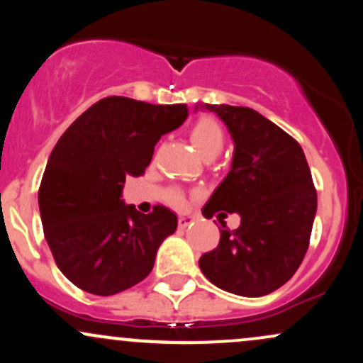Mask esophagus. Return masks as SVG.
Returning <instances> with one entry per match:
<instances>
[{
    "label": "esophagus",
    "instance_id": "obj_1",
    "mask_svg": "<svg viewBox=\"0 0 363 363\" xmlns=\"http://www.w3.org/2000/svg\"><path fill=\"white\" fill-rule=\"evenodd\" d=\"M193 223V216L189 215H179V228H186L187 225Z\"/></svg>",
    "mask_w": 363,
    "mask_h": 363
}]
</instances>
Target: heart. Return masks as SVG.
Segmentation results:
<instances>
[{"label": "heart", "mask_w": 363, "mask_h": 363, "mask_svg": "<svg viewBox=\"0 0 363 363\" xmlns=\"http://www.w3.org/2000/svg\"><path fill=\"white\" fill-rule=\"evenodd\" d=\"M191 141L203 158L216 157L223 148L225 133L213 118H201L191 129ZM172 203L181 205L182 196L174 193Z\"/></svg>", "instance_id": "heart-1"}]
</instances>
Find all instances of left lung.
<instances>
[{"instance_id":"obj_1","label":"left lung","mask_w":363,"mask_h":363,"mask_svg":"<svg viewBox=\"0 0 363 363\" xmlns=\"http://www.w3.org/2000/svg\"><path fill=\"white\" fill-rule=\"evenodd\" d=\"M198 107L215 112L234 141L230 172L208 199L203 216L211 218L220 210L240 216L235 230L220 220V242L199 257V268L213 285L230 294H272L301 266L318 210L303 150L249 107Z\"/></svg>"}]
</instances>
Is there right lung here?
Returning <instances> with one entry per match:
<instances>
[{"label": "right lung", "instance_id": "add662e5", "mask_svg": "<svg viewBox=\"0 0 363 363\" xmlns=\"http://www.w3.org/2000/svg\"><path fill=\"white\" fill-rule=\"evenodd\" d=\"M186 104L107 97L86 109L52 148L39 187L44 235L61 273L94 295L119 294L148 277L177 216L140 213L123 199L128 176H143L157 141L187 119Z\"/></svg>", "mask_w": 363, "mask_h": 363}]
</instances>
